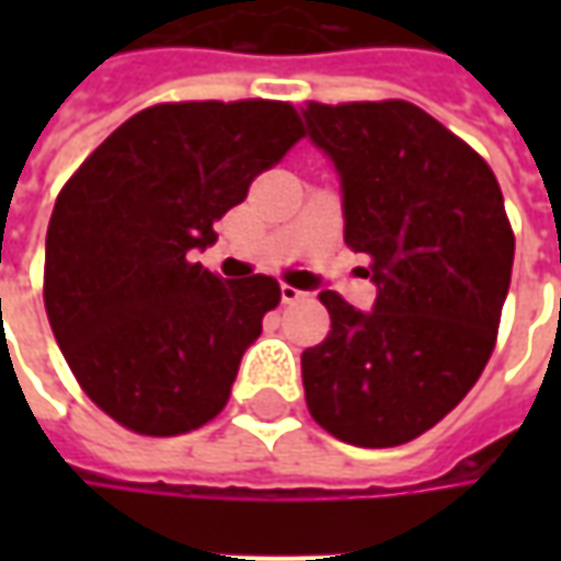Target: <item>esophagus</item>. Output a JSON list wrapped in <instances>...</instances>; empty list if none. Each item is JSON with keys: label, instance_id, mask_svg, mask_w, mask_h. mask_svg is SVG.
Masks as SVG:
<instances>
[{"label": "esophagus", "instance_id": "esophagus-1", "mask_svg": "<svg viewBox=\"0 0 561 561\" xmlns=\"http://www.w3.org/2000/svg\"><path fill=\"white\" fill-rule=\"evenodd\" d=\"M280 299H284V302H299V299H306V293L296 290L290 284H280Z\"/></svg>", "mask_w": 561, "mask_h": 561}]
</instances>
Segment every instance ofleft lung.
<instances>
[{"instance_id":"left-lung-1","label":"left lung","mask_w":561,"mask_h":561,"mask_svg":"<svg viewBox=\"0 0 561 561\" xmlns=\"http://www.w3.org/2000/svg\"><path fill=\"white\" fill-rule=\"evenodd\" d=\"M302 115L340 171L343 240L377 284L371 312L318 296L331 331L302 353L306 405L336 440L399 446L462 402L496 346L515 259L503 190L405 99L306 102Z\"/></svg>"}]
</instances>
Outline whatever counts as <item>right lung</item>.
<instances>
[{
	"instance_id": "obj_1",
	"label": "right lung",
	"mask_w": 561,
	"mask_h": 561,
	"mask_svg": "<svg viewBox=\"0 0 561 561\" xmlns=\"http://www.w3.org/2000/svg\"><path fill=\"white\" fill-rule=\"evenodd\" d=\"M306 137L290 102H162L127 118L55 199L43 302L77 383L121 427L178 437L215 419L280 302L274 277L190 262L215 221Z\"/></svg>"
}]
</instances>
